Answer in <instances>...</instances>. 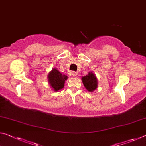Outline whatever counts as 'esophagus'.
Segmentation results:
<instances>
[{"instance_id":"obj_1","label":"esophagus","mask_w":146,"mask_h":146,"mask_svg":"<svg viewBox=\"0 0 146 146\" xmlns=\"http://www.w3.org/2000/svg\"><path fill=\"white\" fill-rule=\"evenodd\" d=\"M71 74H72V75L73 76H76V75H77V73L75 72V71H72V72H71Z\"/></svg>"}]
</instances>
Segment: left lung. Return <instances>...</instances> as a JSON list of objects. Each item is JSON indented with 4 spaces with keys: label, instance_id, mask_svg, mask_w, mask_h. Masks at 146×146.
<instances>
[{
    "label": "left lung",
    "instance_id": "left-lung-1",
    "mask_svg": "<svg viewBox=\"0 0 146 146\" xmlns=\"http://www.w3.org/2000/svg\"><path fill=\"white\" fill-rule=\"evenodd\" d=\"M82 80L86 90L90 92H92L97 88L98 81L97 77L93 72H90L87 75L82 76Z\"/></svg>",
    "mask_w": 146,
    "mask_h": 146
}]
</instances>
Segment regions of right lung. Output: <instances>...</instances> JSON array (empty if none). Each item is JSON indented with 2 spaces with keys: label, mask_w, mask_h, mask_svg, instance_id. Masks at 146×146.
<instances>
[{
  "label": "right lung",
  "mask_w": 146,
  "mask_h": 146,
  "mask_svg": "<svg viewBox=\"0 0 146 146\" xmlns=\"http://www.w3.org/2000/svg\"><path fill=\"white\" fill-rule=\"evenodd\" d=\"M48 82L54 91H58L64 87L65 81L67 80L68 76L62 75L59 72L57 69L53 68L48 75Z\"/></svg>",
  "instance_id": "right-lung-1"
}]
</instances>
